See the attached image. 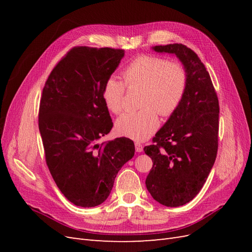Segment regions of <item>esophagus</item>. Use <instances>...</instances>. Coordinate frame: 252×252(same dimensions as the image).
I'll use <instances>...</instances> for the list:
<instances>
[{"label":"esophagus","mask_w":252,"mask_h":252,"mask_svg":"<svg viewBox=\"0 0 252 252\" xmlns=\"http://www.w3.org/2000/svg\"><path fill=\"white\" fill-rule=\"evenodd\" d=\"M134 146H135V151H136V152H142V151H143V146H142V144H140V143L136 142V143L134 144Z\"/></svg>","instance_id":"esophagus-1"}]
</instances>
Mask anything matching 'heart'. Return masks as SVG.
Wrapping results in <instances>:
<instances>
[{
    "mask_svg": "<svg viewBox=\"0 0 252 252\" xmlns=\"http://www.w3.org/2000/svg\"><path fill=\"white\" fill-rule=\"evenodd\" d=\"M125 85L142 88L139 111L126 112L117 120L119 134L134 141L147 140L158 127V116H170L179 107L186 89V73L180 64L154 57L140 56L123 71ZM125 86L116 78L105 82L102 97L107 109L120 113L124 107Z\"/></svg>",
    "mask_w": 252,
    "mask_h": 252,
    "instance_id": "heart-1",
    "label": "heart"
}]
</instances>
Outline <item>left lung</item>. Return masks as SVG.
I'll return each instance as SVG.
<instances>
[{
  "instance_id": "1",
  "label": "left lung",
  "mask_w": 252,
  "mask_h": 252,
  "mask_svg": "<svg viewBox=\"0 0 252 252\" xmlns=\"http://www.w3.org/2000/svg\"><path fill=\"white\" fill-rule=\"evenodd\" d=\"M177 57L186 73L184 96L154 144L144 151L154 165L146 187L154 199L167 207H179L200 192L218 152L219 100L210 75L196 53L182 44L151 48Z\"/></svg>"
}]
</instances>
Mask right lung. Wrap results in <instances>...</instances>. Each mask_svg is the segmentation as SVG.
I'll use <instances>...</instances> for the list:
<instances>
[{
	"label": "right lung",
	"instance_id": "add662e5",
	"mask_svg": "<svg viewBox=\"0 0 252 252\" xmlns=\"http://www.w3.org/2000/svg\"><path fill=\"white\" fill-rule=\"evenodd\" d=\"M123 49L74 47L43 88L39 129L49 171L66 199L80 207L102 204L114 179L134 156L130 139L98 143L113 126L102 97Z\"/></svg>",
	"mask_w": 252,
	"mask_h": 252
}]
</instances>
